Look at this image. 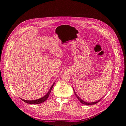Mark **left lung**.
<instances>
[{
	"label": "left lung",
	"mask_w": 126,
	"mask_h": 126,
	"mask_svg": "<svg viewBox=\"0 0 126 126\" xmlns=\"http://www.w3.org/2000/svg\"><path fill=\"white\" fill-rule=\"evenodd\" d=\"M73 89V91H74V94H75V96H76V97H77V98L79 100L80 102H81L82 104H85V105H94V104H95L98 103V102L100 101V100H101L103 98H101V99H100V100H98V101H95V102H86V101H83V100H82L81 98H80L79 97V96H78V95L76 94V93H75V92L74 89Z\"/></svg>",
	"instance_id": "obj_1"
}]
</instances>
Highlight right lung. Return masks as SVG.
I'll use <instances>...</instances> for the list:
<instances>
[{
  "mask_svg": "<svg viewBox=\"0 0 126 126\" xmlns=\"http://www.w3.org/2000/svg\"><path fill=\"white\" fill-rule=\"evenodd\" d=\"M55 82L52 85L51 87L50 88V89L48 90L47 93L44 97H41L39 99H36V100H24V99H22V98H20V99L24 102H26L27 103H28V104H40V103H43L44 101H45L46 100H47L48 97L49 96V94L51 93V90H52V88H53V86L55 84Z\"/></svg>",
  "mask_w": 126,
  "mask_h": 126,
  "instance_id": "add662e5",
  "label": "right lung"
}]
</instances>
